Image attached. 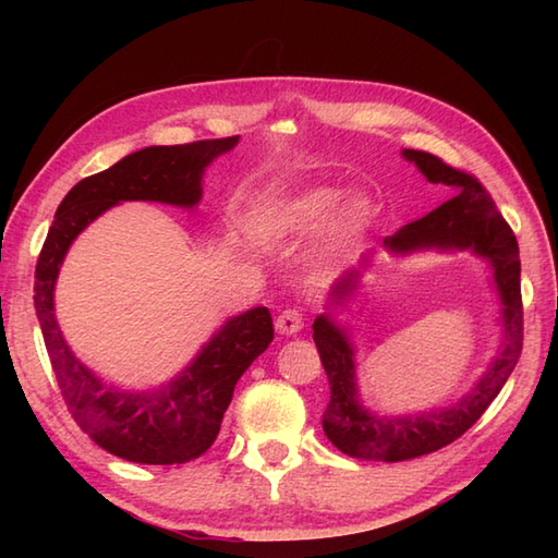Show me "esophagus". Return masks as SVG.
<instances>
[{
	"instance_id": "obj_1",
	"label": "esophagus",
	"mask_w": 558,
	"mask_h": 558,
	"mask_svg": "<svg viewBox=\"0 0 558 558\" xmlns=\"http://www.w3.org/2000/svg\"><path fill=\"white\" fill-rule=\"evenodd\" d=\"M276 328L282 336H294L304 328V316L300 310H286L276 318Z\"/></svg>"
}]
</instances>
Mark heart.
Returning a JSON list of instances; mask_svg holds the SVG:
<instances>
[{
  "label": "heart",
  "instance_id": "heart-1",
  "mask_svg": "<svg viewBox=\"0 0 558 558\" xmlns=\"http://www.w3.org/2000/svg\"><path fill=\"white\" fill-rule=\"evenodd\" d=\"M342 201H345V194L340 189H312V192L280 201V204L258 213L256 232L268 236V240H292V236L322 230L324 225L336 218Z\"/></svg>",
  "mask_w": 558,
  "mask_h": 558
}]
</instances>
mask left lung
Listing matches in <instances>:
<instances>
[{
  "label": "left lung",
  "mask_w": 558,
  "mask_h": 558,
  "mask_svg": "<svg viewBox=\"0 0 558 558\" xmlns=\"http://www.w3.org/2000/svg\"><path fill=\"white\" fill-rule=\"evenodd\" d=\"M426 180L446 184L456 192L446 204L426 213L424 218L408 222L398 234L384 242L390 252H414V248H472L489 258L494 280L504 304V350L494 360L470 396L456 408L444 412L420 414V417H372L357 402L354 388L352 348L342 330L328 316L314 322V342L330 384V400L324 412V432L328 441L342 453L362 460H410L453 444L475 424L492 400L508 381L523 352V294H520V254L511 225L496 210V204L475 174L458 170L438 156L424 150H402ZM354 276L348 272L333 288V298L342 300L354 288Z\"/></svg>",
  "instance_id": "1"
}]
</instances>
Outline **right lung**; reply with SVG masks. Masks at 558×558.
<instances>
[{"mask_svg": "<svg viewBox=\"0 0 558 558\" xmlns=\"http://www.w3.org/2000/svg\"><path fill=\"white\" fill-rule=\"evenodd\" d=\"M240 136L182 146H150L112 168L81 180L54 213L35 266V314L71 417L100 448L144 465H177L204 456L216 441L234 384L272 340L266 306L230 318L180 378L158 390H120L86 369L62 338L54 318V280L69 244L120 201H160L192 208L201 198L206 165Z\"/></svg>", "mask_w": 558, "mask_h": 558, "instance_id": "1", "label": "right lung"}]
</instances>
